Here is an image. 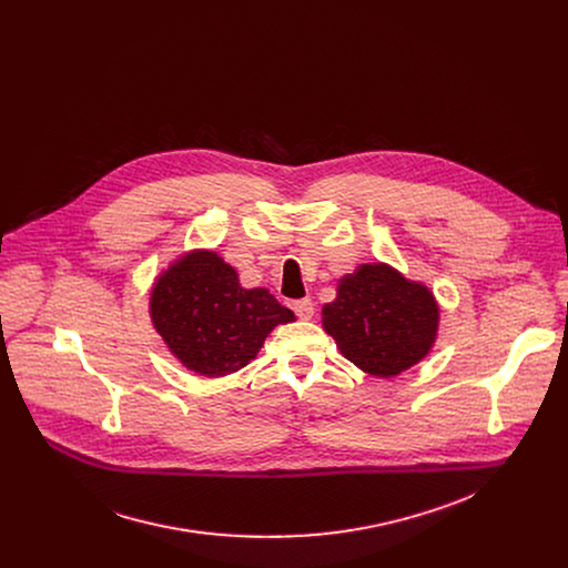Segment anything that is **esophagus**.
Returning a JSON list of instances; mask_svg holds the SVG:
<instances>
[{
  "label": "esophagus",
  "mask_w": 568,
  "mask_h": 568,
  "mask_svg": "<svg viewBox=\"0 0 568 568\" xmlns=\"http://www.w3.org/2000/svg\"><path fill=\"white\" fill-rule=\"evenodd\" d=\"M291 308L295 311V315H297L300 320H311V317L315 315V306H313V300H308V297L291 302Z\"/></svg>",
  "instance_id": "obj_1"
}]
</instances>
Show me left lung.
<instances>
[{
    "label": "left lung",
    "instance_id": "obj_1",
    "mask_svg": "<svg viewBox=\"0 0 568 568\" xmlns=\"http://www.w3.org/2000/svg\"><path fill=\"white\" fill-rule=\"evenodd\" d=\"M322 320L347 361L372 376L394 378L433 347L439 306L424 284L376 262L338 280Z\"/></svg>",
    "mask_w": 568,
    "mask_h": 568
}]
</instances>
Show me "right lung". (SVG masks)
<instances>
[{
    "label": "right lung",
    "mask_w": 568,
    "mask_h": 568,
    "mask_svg": "<svg viewBox=\"0 0 568 568\" xmlns=\"http://www.w3.org/2000/svg\"><path fill=\"white\" fill-rule=\"evenodd\" d=\"M151 320L187 369L219 378L248 365L275 325L295 322L266 288H243L216 251H190L151 291Z\"/></svg>",
    "instance_id": "right-lung-1"
}]
</instances>
